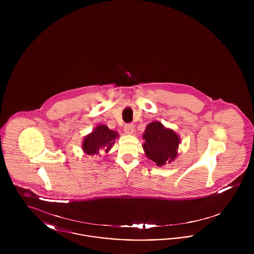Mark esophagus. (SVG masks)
Returning a JSON list of instances; mask_svg holds the SVG:
<instances>
[{
  "instance_id": "34e87169",
  "label": "esophagus",
  "mask_w": 254,
  "mask_h": 254,
  "mask_svg": "<svg viewBox=\"0 0 254 254\" xmlns=\"http://www.w3.org/2000/svg\"><path fill=\"white\" fill-rule=\"evenodd\" d=\"M124 130H125V132L127 133V134H133L134 130H135L133 124H127V125L125 126Z\"/></svg>"
}]
</instances>
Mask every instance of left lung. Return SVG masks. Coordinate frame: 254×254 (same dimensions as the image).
I'll use <instances>...</instances> for the list:
<instances>
[{
    "label": "left lung",
    "instance_id": "8db88e82",
    "mask_svg": "<svg viewBox=\"0 0 254 254\" xmlns=\"http://www.w3.org/2000/svg\"><path fill=\"white\" fill-rule=\"evenodd\" d=\"M143 138L145 140L143 148L146 157L159 167L172 162L177 156L180 139L176 133L166 128L161 123L148 124Z\"/></svg>",
    "mask_w": 254,
    "mask_h": 254
}]
</instances>
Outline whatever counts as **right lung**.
Listing matches in <instances>:
<instances>
[{
    "label": "right lung",
    "instance_id": "1",
    "mask_svg": "<svg viewBox=\"0 0 254 254\" xmlns=\"http://www.w3.org/2000/svg\"><path fill=\"white\" fill-rule=\"evenodd\" d=\"M118 137V133L110 130L107 126L100 125L87 135L83 143V150L88 155H94L104 150L108 152L114 144V140Z\"/></svg>",
    "mask_w": 254,
    "mask_h": 254
}]
</instances>
